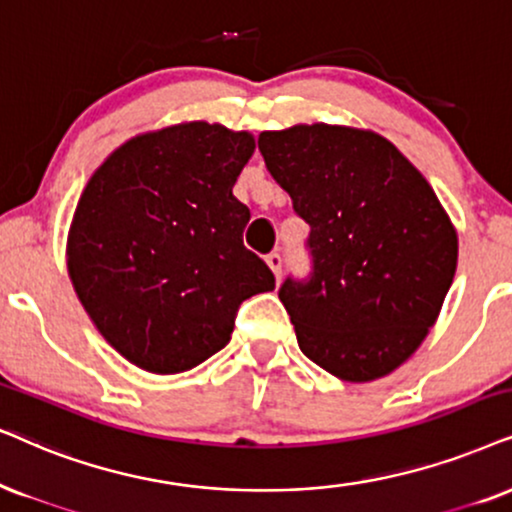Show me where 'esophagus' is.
Returning <instances> with one entry per match:
<instances>
[{
  "instance_id": "1",
  "label": "esophagus",
  "mask_w": 512,
  "mask_h": 512,
  "mask_svg": "<svg viewBox=\"0 0 512 512\" xmlns=\"http://www.w3.org/2000/svg\"><path fill=\"white\" fill-rule=\"evenodd\" d=\"M267 264H269V269L274 271V276L278 281V278H281V269H283V257L278 255V252H271V255H267Z\"/></svg>"
}]
</instances>
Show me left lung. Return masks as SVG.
<instances>
[{"mask_svg": "<svg viewBox=\"0 0 512 512\" xmlns=\"http://www.w3.org/2000/svg\"><path fill=\"white\" fill-rule=\"evenodd\" d=\"M257 146L309 224L312 274L278 290L302 354L347 383L392 373L456 274V229L428 179L371 129L295 125Z\"/></svg>", "mask_w": 512, "mask_h": 512, "instance_id": "8db88e82", "label": "left lung"}]
</instances>
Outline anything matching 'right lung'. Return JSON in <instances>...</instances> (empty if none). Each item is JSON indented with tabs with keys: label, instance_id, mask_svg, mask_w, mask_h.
Masks as SVG:
<instances>
[{
	"label": "right lung",
	"instance_id": "add662e5",
	"mask_svg": "<svg viewBox=\"0 0 512 512\" xmlns=\"http://www.w3.org/2000/svg\"><path fill=\"white\" fill-rule=\"evenodd\" d=\"M252 151L250 132L181 122L125 141L84 186L68 274L129 364L160 375L203 364L231 340L241 302L274 290L231 191Z\"/></svg>",
	"mask_w": 512,
	"mask_h": 512
}]
</instances>
